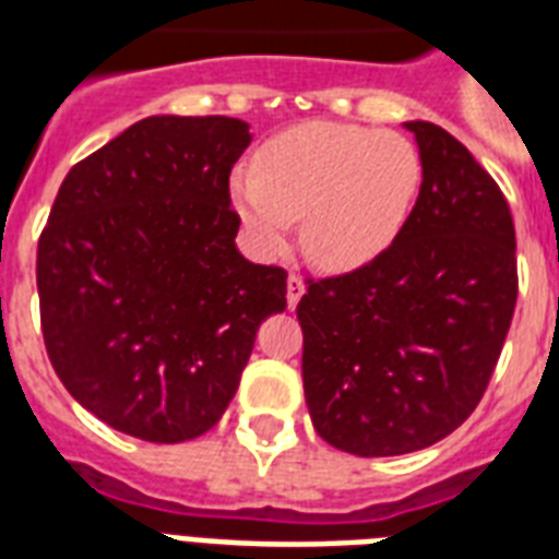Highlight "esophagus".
Listing matches in <instances>:
<instances>
[{"label": "esophagus", "mask_w": 559, "mask_h": 559, "mask_svg": "<svg viewBox=\"0 0 559 559\" xmlns=\"http://www.w3.org/2000/svg\"><path fill=\"white\" fill-rule=\"evenodd\" d=\"M306 294V283H302L300 274H292L288 276V294H285V300H288V309H294L300 297Z\"/></svg>", "instance_id": "obj_1"}]
</instances>
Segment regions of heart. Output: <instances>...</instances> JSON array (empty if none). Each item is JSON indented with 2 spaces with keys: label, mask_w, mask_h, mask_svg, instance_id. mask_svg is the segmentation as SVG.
Returning a JSON list of instances; mask_svg holds the SVG:
<instances>
[{
  "label": "heart",
  "mask_w": 559,
  "mask_h": 559,
  "mask_svg": "<svg viewBox=\"0 0 559 559\" xmlns=\"http://www.w3.org/2000/svg\"><path fill=\"white\" fill-rule=\"evenodd\" d=\"M419 183L423 163L402 133L306 122L262 145L259 171H233L230 201L265 253H283L294 218H302L306 257L329 274H347L393 248Z\"/></svg>",
  "instance_id": "obj_1"
}]
</instances>
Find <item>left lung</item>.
<instances>
[{"instance_id": "8db88e82", "label": "left lung", "mask_w": 559, "mask_h": 559, "mask_svg": "<svg viewBox=\"0 0 559 559\" xmlns=\"http://www.w3.org/2000/svg\"><path fill=\"white\" fill-rule=\"evenodd\" d=\"M419 198L388 253L309 283L297 302L302 388L329 445L408 455L452 435L481 402L516 309L508 201L461 142L405 122Z\"/></svg>"}]
</instances>
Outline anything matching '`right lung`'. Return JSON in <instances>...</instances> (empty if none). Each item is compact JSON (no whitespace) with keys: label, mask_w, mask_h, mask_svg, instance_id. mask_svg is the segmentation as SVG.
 I'll use <instances>...</instances> for the list:
<instances>
[{"label":"right lung","mask_w":559,"mask_h":559,"mask_svg":"<svg viewBox=\"0 0 559 559\" xmlns=\"http://www.w3.org/2000/svg\"><path fill=\"white\" fill-rule=\"evenodd\" d=\"M253 140L230 116H148L69 168L37 245L55 373L122 435L183 443L239 391L285 271L236 248L230 171Z\"/></svg>","instance_id":"right-lung-1"}]
</instances>
